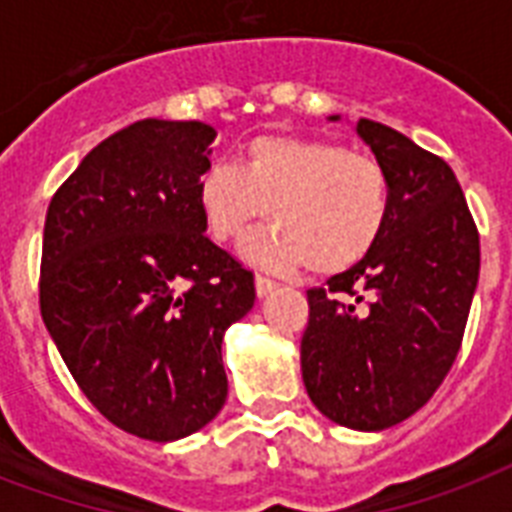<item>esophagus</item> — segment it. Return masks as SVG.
Returning a JSON list of instances; mask_svg holds the SVG:
<instances>
[{"instance_id":"34e87169","label":"esophagus","mask_w":512,"mask_h":512,"mask_svg":"<svg viewBox=\"0 0 512 512\" xmlns=\"http://www.w3.org/2000/svg\"><path fill=\"white\" fill-rule=\"evenodd\" d=\"M276 287H279V284H276V281H273V279H268V276H263V273H257V276H255V292H257V297L271 295V292Z\"/></svg>"}]
</instances>
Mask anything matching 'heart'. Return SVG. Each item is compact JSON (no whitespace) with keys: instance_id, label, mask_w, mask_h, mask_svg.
Segmentation results:
<instances>
[{"instance_id":"1","label":"heart","mask_w":512,"mask_h":512,"mask_svg":"<svg viewBox=\"0 0 512 512\" xmlns=\"http://www.w3.org/2000/svg\"><path fill=\"white\" fill-rule=\"evenodd\" d=\"M196 204L217 241H236L268 212L273 225L244 241L249 263L313 273L356 265L385 231L388 172L374 156L295 135H263L241 148L236 167L209 164Z\"/></svg>"}]
</instances>
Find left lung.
Instances as JSON below:
<instances>
[{"mask_svg": "<svg viewBox=\"0 0 512 512\" xmlns=\"http://www.w3.org/2000/svg\"><path fill=\"white\" fill-rule=\"evenodd\" d=\"M356 135L388 172V223L356 265L327 281L329 289L308 292L300 366L324 417L372 433L412 417L452 369L481 247L444 159L369 119H358Z\"/></svg>", "mask_w": 512, "mask_h": 512, "instance_id": "left-lung-1", "label": "left lung"}]
</instances>
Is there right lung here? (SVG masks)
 Masks as SVG:
<instances>
[{
  "label": "right lung",
  "instance_id": "right-lung-1",
  "mask_svg": "<svg viewBox=\"0 0 512 512\" xmlns=\"http://www.w3.org/2000/svg\"><path fill=\"white\" fill-rule=\"evenodd\" d=\"M212 140L204 122L130 124L84 156L44 220V327L92 406L159 444L223 409L225 329L255 305L252 273L204 236Z\"/></svg>",
  "mask_w": 512,
  "mask_h": 512
}]
</instances>
